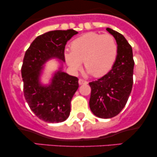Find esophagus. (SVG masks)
<instances>
[{"label":"esophagus","instance_id":"1","mask_svg":"<svg viewBox=\"0 0 157 157\" xmlns=\"http://www.w3.org/2000/svg\"><path fill=\"white\" fill-rule=\"evenodd\" d=\"M79 84L80 85H82V84H87L88 83V82L87 81H86V80H82V79H79Z\"/></svg>","mask_w":157,"mask_h":157}]
</instances>
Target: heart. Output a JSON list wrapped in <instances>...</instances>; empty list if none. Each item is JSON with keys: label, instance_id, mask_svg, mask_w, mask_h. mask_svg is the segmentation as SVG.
<instances>
[{"label": "heart", "instance_id": "1", "mask_svg": "<svg viewBox=\"0 0 157 157\" xmlns=\"http://www.w3.org/2000/svg\"><path fill=\"white\" fill-rule=\"evenodd\" d=\"M118 55L116 40L110 35L89 32L75 39L65 59L73 71L80 68L82 61L88 73L100 77L111 70Z\"/></svg>", "mask_w": 157, "mask_h": 157}]
</instances>
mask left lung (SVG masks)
I'll use <instances>...</instances> for the list:
<instances>
[{
    "label": "left lung",
    "mask_w": 157,
    "mask_h": 157,
    "mask_svg": "<svg viewBox=\"0 0 157 157\" xmlns=\"http://www.w3.org/2000/svg\"><path fill=\"white\" fill-rule=\"evenodd\" d=\"M118 46V55L112 68L97 80L89 82L90 109L100 118L117 116L127 103L132 90L134 61L131 45L123 35L110 28Z\"/></svg>",
    "instance_id": "left-lung-1"
}]
</instances>
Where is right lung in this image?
Wrapping results in <instances>:
<instances>
[{
    "label": "right lung",
    "instance_id": "1",
    "mask_svg": "<svg viewBox=\"0 0 157 157\" xmlns=\"http://www.w3.org/2000/svg\"><path fill=\"white\" fill-rule=\"evenodd\" d=\"M77 33L73 29L48 32L36 37L25 53L21 67L23 94L30 109L44 122H63L70 114L78 78L62 71V68L55 73L48 86L40 84V76L43 65L49 59L64 62L66 43Z\"/></svg>",
    "mask_w": 157,
    "mask_h": 157
}]
</instances>
